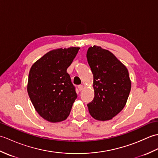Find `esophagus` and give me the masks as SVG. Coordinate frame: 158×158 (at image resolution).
<instances>
[{
  "label": "esophagus",
  "instance_id": "34e87169",
  "mask_svg": "<svg viewBox=\"0 0 158 158\" xmlns=\"http://www.w3.org/2000/svg\"><path fill=\"white\" fill-rule=\"evenodd\" d=\"M83 85H78V89H79V91H81V90L83 89Z\"/></svg>",
  "mask_w": 158,
  "mask_h": 158
}]
</instances>
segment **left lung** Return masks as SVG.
Here are the masks:
<instances>
[{"label":"left lung","mask_w":158,"mask_h":158,"mask_svg":"<svg viewBox=\"0 0 158 158\" xmlns=\"http://www.w3.org/2000/svg\"><path fill=\"white\" fill-rule=\"evenodd\" d=\"M94 75V97L88 103L89 114L100 121L111 119L125 106L131 89L126 67L108 50L94 45L87 52Z\"/></svg>","instance_id":"left-lung-1"}]
</instances>
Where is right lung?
<instances>
[{"instance_id":"obj_1","label":"right lung","mask_w":158,"mask_h":158,"mask_svg":"<svg viewBox=\"0 0 158 158\" xmlns=\"http://www.w3.org/2000/svg\"><path fill=\"white\" fill-rule=\"evenodd\" d=\"M79 49L52 50L37 60L30 70L28 96L35 110L48 122L65 120L77 98L75 87L66 70Z\"/></svg>"}]
</instances>
